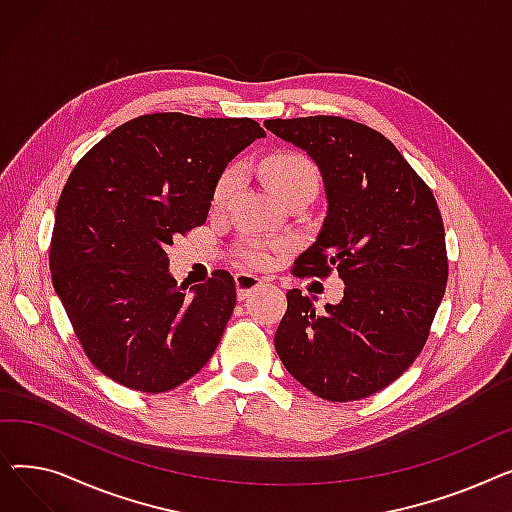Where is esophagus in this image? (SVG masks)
<instances>
[{"label": "esophagus", "instance_id": "34e87169", "mask_svg": "<svg viewBox=\"0 0 512 512\" xmlns=\"http://www.w3.org/2000/svg\"><path fill=\"white\" fill-rule=\"evenodd\" d=\"M234 282H236V294H238L240 301H245L247 297H251V294H253L257 288H261V286L265 284L261 278L251 276V274H245V272L236 274Z\"/></svg>", "mask_w": 512, "mask_h": 512}]
</instances>
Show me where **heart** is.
<instances>
[{
    "label": "heart",
    "mask_w": 512,
    "mask_h": 512,
    "mask_svg": "<svg viewBox=\"0 0 512 512\" xmlns=\"http://www.w3.org/2000/svg\"><path fill=\"white\" fill-rule=\"evenodd\" d=\"M263 172L272 191L284 201L286 197L317 188V170L311 161L299 153H276L263 161ZM240 176L236 168H228L213 186L211 203L213 207H224L238 188ZM240 261L249 267H267L274 261V249L263 240H249L238 251Z\"/></svg>",
    "instance_id": "obj_1"
}]
</instances>
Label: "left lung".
Instances as JSON below:
<instances>
[{"mask_svg": "<svg viewBox=\"0 0 512 512\" xmlns=\"http://www.w3.org/2000/svg\"><path fill=\"white\" fill-rule=\"evenodd\" d=\"M265 128L305 149L326 184L324 226L292 274L338 272L344 282L342 301L321 313L299 288L286 292L278 357L319 398H367L415 363L444 297L448 257L436 197L392 141L361 122L276 118Z\"/></svg>", "mask_w": 512, "mask_h": 512, "instance_id": "obj_1", "label": "left lung"}]
</instances>
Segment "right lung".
<instances>
[{"instance_id": "1", "label": "right lung", "mask_w": 512, "mask_h": 512, "mask_svg": "<svg viewBox=\"0 0 512 512\" xmlns=\"http://www.w3.org/2000/svg\"><path fill=\"white\" fill-rule=\"evenodd\" d=\"M265 130L251 118L145 114L74 166L56 209L51 282L89 361L139 392H168L211 359L236 305L218 270L186 297L166 247L207 220L228 161Z\"/></svg>"}]
</instances>
